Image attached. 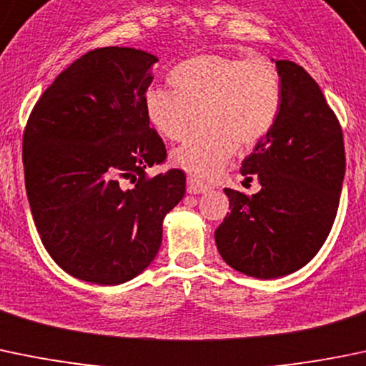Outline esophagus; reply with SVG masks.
I'll return each mask as SVG.
<instances>
[{
    "label": "esophagus",
    "instance_id": "obj_1",
    "mask_svg": "<svg viewBox=\"0 0 366 366\" xmlns=\"http://www.w3.org/2000/svg\"><path fill=\"white\" fill-rule=\"evenodd\" d=\"M211 187L209 184L199 182L197 178H194V176H190V178L187 179V192L188 194H206V192H209Z\"/></svg>",
    "mask_w": 366,
    "mask_h": 366
}]
</instances>
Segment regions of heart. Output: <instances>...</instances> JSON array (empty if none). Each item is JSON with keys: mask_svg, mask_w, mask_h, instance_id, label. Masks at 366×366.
<instances>
[{"mask_svg": "<svg viewBox=\"0 0 366 366\" xmlns=\"http://www.w3.org/2000/svg\"><path fill=\"white\" fill-rule=\"evenodd\" d=\"M169 81L176 92H146V114L165 139L183 141L201 112L202 127L172 155L197 178L218 174L239 146H257L277 123L280 75L264 58L197 54L178 63Z\"/></svg>", "mask_w": 366, "mask_h": 366, "instance_id": "obj_1", "label": "heart"}]
</instances>
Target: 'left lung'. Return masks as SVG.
Instances as JSON below:
<instances>
[{
  "label": "left lung",
  "mask_w": 366,
  "mask_h": 366,
  "mask_svg": "<svg viewBox=\"0 0 366 366\" xmlns=\"http://www.w3.org/2000/svg\"><path fill=\"white\" fill-rule=\"evenodd\" d=\"M282 84L277 123L241 164L254 195L225 188L231 213L214 231L222 259L254 278L307 266L333 227L345 176L342 128L303 66L271 59Z\"/></svg>",
  "instance_id": "8db88e82"
}]
</instances>
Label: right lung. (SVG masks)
Returning a JSON list of instances; mask_svg holds the SVG:
<instances>
[{
  "label": "right lung",
  "mask_w": 366,
  "mask_h": 366,
  "mask_svg": "<svg viewBox=\"0 0 366 366\" xmlns=\"http://www.w3.org/2000/svg\"><path fill=\"white\" fill-rule=\"evenodd\" d=\"M157 61L141 49H95L54 79L26 125L36 231L56 264L92 284H125L152 264L184 195L178 169L144 172L167 158L144 109Z\"/></svg>",
  "instance_id": "obj_1"
}]
</instances>
